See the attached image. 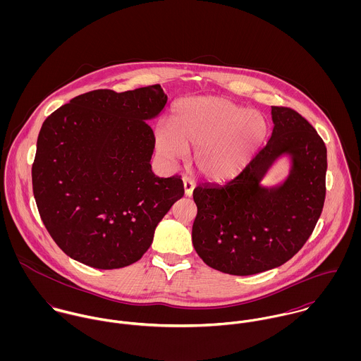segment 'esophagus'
Returning <instances> with one entry per match:
<instances>
[{"label": "esophagus", "mask_w": 361, "mask_h": 361, "mask_svg": "<svg viewBox=\"0 0 361 361\" xmlns=\"http://www.w3.org/2000/svg\"><path fill=\"white\" fill-rule=\"evenodd\" d=\"M183 190H185V196H188V197H190L195 190V182L188 176L183 178Z\"/></svg>", "instance_id": "34e87169"}]
</instances>
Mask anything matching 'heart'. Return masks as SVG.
I'll use <instances>...</instances> for the list:
<instances>
[{"instance_id": "1", "label": "heart", "mask_w": 361, "mask_h": 361, "mask_svg": "<svg viewBox=\"0 0 361 361\" xmlns=\"http://www.w3.org/2000/svg\"><path fill=\"white\" fill-rule=\"evenodd\" d=\"M267 132V121L258 111L216 96L188 97L172 106L169 125L155 128V152L175 164L195 150L197 171L209 180L225 182L246 169Z\"/></svg>"}]
</instances>
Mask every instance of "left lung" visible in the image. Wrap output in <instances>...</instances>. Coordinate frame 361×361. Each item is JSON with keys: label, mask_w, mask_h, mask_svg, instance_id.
I'll list each match as a JSON object with an SVG mask.
<instances>
[{"label": "left lung", "mask_w": 361, "mask_h": 361, "mask_svg": "<svg viewBox=\"0 0 361 361\" xmlns=\"http://www.w3.org/2000/svg\"><path fill=\"white\" fill-rule=\"evenodd\" d=\"M272 132L246 169L226 185L193 192L195 250L207 265L231 275H255L285 264L307 242L325 200L326 147L296 111L271 106ZM281 159L287 175L263 179Z\"/></svg>", "instance_id": "obj_1"}]
</instances>
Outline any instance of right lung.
I'll use <instances>...</instances> for the list:
<instances>
[{"mask_svg": "<svg viewBox=\"0 0 361 361\" xmlns=\"http://www.w3.org/2000/svg\"><path fill=\"white\" fill-rule=\"evenodd\" d=\"M159 85L130 92L94 90L44 121L32 168L40 216L59 249L99 269L139 261L155 228L185 190L179 176L152 171L164 111Z\"/></svg>", "mask_w": 361, "mask_h": 361, "instance_id": "right-lung-1", "label": "right lung"}]
</instances>
